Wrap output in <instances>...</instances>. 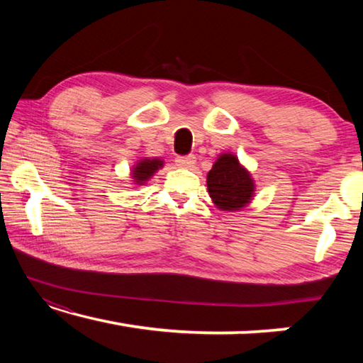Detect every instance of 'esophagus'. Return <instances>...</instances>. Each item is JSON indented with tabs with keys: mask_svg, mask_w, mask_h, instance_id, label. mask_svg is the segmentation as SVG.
<instances>
[{
	"mask_svg": "<svg viewBox=\"0 0 363 363\" xmlns=\"http://www.w3.org/2000/svg\"><path fill=\"white\" fill-rule=\"evenodd\" d=\"M176 164L179 168H192L195 164V157L194 155H187V157H177L176 158Z\"/></svg>",
	"mask_w": 363,
	"mask_h": 363,
	"instance_id": "1",
	"label": "esophagus"
}]
</instances>
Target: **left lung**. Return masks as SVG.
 <instances>
[{
	"label": "left lung",
	"instance_id": "left-lung-1",
	"mask_svg": "<svg viewBox=\"0 0 363 363\" xmlns=\"http://www.w3.org/2000/svg\"><path fill=\"white\" fill-rule=\"evenodd\" d=\"M208 192L213 203L224 211H235L250 203L255 192V182L238 158L223 153L206 176Z\"/></svg>",
	"mask_w": 363,
	"mask_h": 363
}]
</instances>
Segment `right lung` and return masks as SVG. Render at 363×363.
Segmentation results:
<instances>
[{
  "label": "right lung",
  "instance_id": "add662e5",
  "mask_svg": "<svg viewBox=\"0 0 363 363\" xmlns=\"http://www.w3.org/2000/svg\"><path fill=\"white\" fill-rule=\"evenodd\" d=\"M163 167V162L158 158H144L133 168V181L138 186H144L145 181H149L155 171Z\"/></svg>",
  "mask_w": 363,
  "mask_h": 363
}]
</instances>
